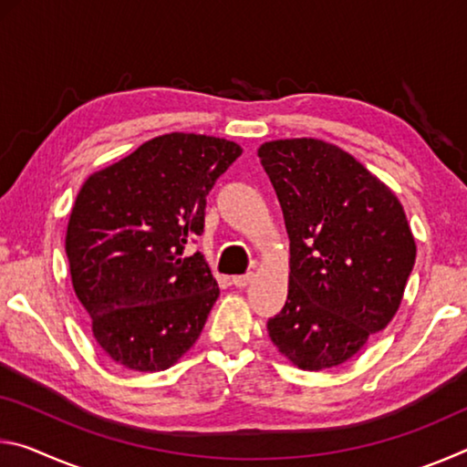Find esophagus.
Wrapping results in <instances>:
<instances>
[{"instance_id": "34e87169", "label": "esophagus", "mask_w": 467, "mask_h": 467, "mask_svg": "<svg viewBox=\"0 0 467 467\" xmlns=\"http://www.w3.org/2000/svg\"><path fill=\"white\" fill-rule=\"evenodd\" d=\"M251 280H253V274H243V275H234L233 284L236 288H244Z\"/></svg>"}]
</instances>
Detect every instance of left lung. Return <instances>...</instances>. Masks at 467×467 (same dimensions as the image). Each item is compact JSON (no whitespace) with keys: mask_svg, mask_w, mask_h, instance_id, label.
Instances as JSON below:
<instances>
[{"mask_svg":"<svg viewBox=\"0 0 467 467\" xmlns=\"http://www.w3.org/2000/svg\"><path fill=\"white\" fill-rule=\"evenodd\" d=\"M259 158L290 239L288 298L267 331L298 368L337 367L387 327L404 296L416 262L404 208L327 141H267Z\"/></svg>","mask_w":467,"mask_h":467,"instance_id":"left-lung-1","label":"left lung"}]
</instances>
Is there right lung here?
I'll use <instances>...</instances> for the list:
<instances>
[{
	"label": "right lung",
	"mask_w": 467,
	"mask_h": 467,
	"mask_svg": "<svg viewBox=\"0 0 467 467\" xmlns=\"http://www.w3.org/2000/svg\"><path fill=\"white\" fill-rule=\"evenodd\" d=\"M234 141L167 133L86 181L66 253L92 334L119 365L154 373L195 344L220 295L200 251L205 197L241 156Z\"/></svg>",
	"instance_id": "add662e5"
}]
</instances>
